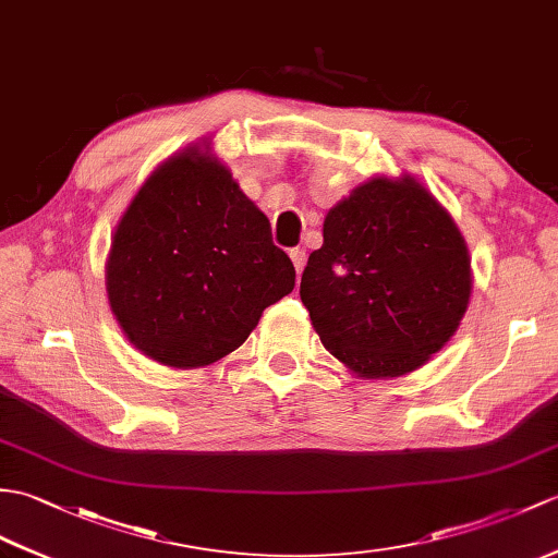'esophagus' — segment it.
Segmentation results:
<instances>
[{
    "mask_svg": "<svg viewBox=\"0 0 558 558\" xmlns=\"http://www.w3.org/2000/svg\"><path fill=\"white\" fill-rule=\"evenodd\" d=\"M290 258H292V264H294V270H296V276L302 274V268H304V264H306V252L304 250H290Z\"/></svg>",
    "mask_w": 558,
    "mask_h": 558,
    "instance_id": "34e87169",
    "label": "esophagus"
}]
</instances>
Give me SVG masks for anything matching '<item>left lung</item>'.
Returning a JSON list of instances; mask_svg holds the SVG:
<instances>
[{
  "mask_svg": "<svg viewBox=\"0 0 558 558\" xmlns=\"http://www.w3.org/2000/svg\"><path fill=\"white\" fill-rule=\"evenodd\" d=\"M471 292L459 226L411 173L373 175L335 204L300 284L323 347L364 380L425 366L459 330Z\"/></svg>",
  "mask_w": 558,
  "mask_h": 558,
  "instance_id": "1",
  "label": "left lung"
}]
</instances>
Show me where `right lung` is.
I'll return each mask as SVG.
<instances>
[{"label": "right lung", "instance_id": "right-lung-1", "mask_svg": "<svg viewBox=\"0 0 558 558\" xmlns=\"http://www.w3.org/2000/svg\"><path fill=\"white\" fill-rule=\"evenodd\" d=\"M111 314L137 352L168 368L218 364L264 308L294 290L290 256L211 142L154 168L113 230L104 266Z\"/></svg>", "mask_w": 558, "mask_h": 558}]
</instances>
